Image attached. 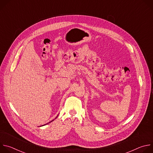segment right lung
I'll return each mask as SVG.
<instances>
[{
  "label": "right lung",
  "instance_id": "obj_1",
  "mask_svg": "<svg viewBox=\"0 0 153 153\" xmlns=\"http://www.w3.org/2000/svg\"><path fill=\"white\" fill-rule=\"evenodd\" d=\"M53 120H52V121H53ZM52 121H51V122H52ZM50 122H49V123H50ZM47 124H48V123H47ZM45 125H46V124H45ZM42 126H43V125H42Z\"/></svg>",
  "mask_w": 153,
  "mask_h": 153
}]
</instances>
